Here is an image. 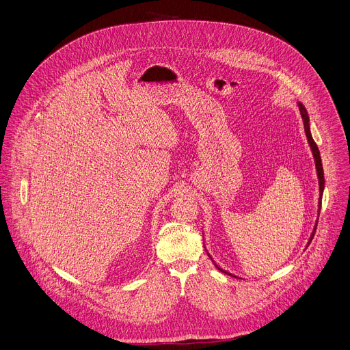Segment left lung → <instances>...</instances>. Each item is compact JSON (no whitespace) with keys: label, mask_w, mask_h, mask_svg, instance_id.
I'll return each instance as SVG.
<instances>
[{"label":"left lung","mask_w":350,"mask_h":350,"mask_svg":"<svg viewBox=\"0 0 350 350\" xmlns=\"http://www.w3.org/2000/svg\"><path fill=\"white\" fill-rule=\"evenodd\" d=\"M297 107H299V111H301V115H302V119H304V124H305V133H306V137H308V141H309V145H310V148H312V152H313V158H314V163H316V170H317V178H319V189H320V198H319V215H320V209H321V198H323V191H324V172H323V163H321V157H320V151H319V148H317V145H316V142H314V139H313V137H312V133H310V120H309V115H308V111H306V108L304 107V104H301V103H297ZM316 227H317V223H316V226H314V230H313V232H312V235H310V238H309V242H308V245L312 242V239H313V237H314V232H316ZM208 255H209V252H208ZM209 258L212 259V256L209 255ZM212 262L215 263V260L212 259ZM215 266L220 270V271H223V273H226V274H230L228 271H224L223 269H220L216 263H215ZM230 275H232V274H230Z\"/></svg>","instance_id":"left-lung-1"}]
</instances>
